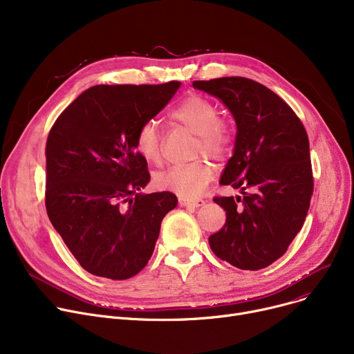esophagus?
I'll return each mask as SVG.
<instances>
[{
  "mask_svg": "<svg viewBox=\"0 0 354 354\" xmlns=\"http://www.w3.org/2000/svg\"><path fill=\"white\" fill-rule=\"evenodd\" d=\"M205 201L196 198V199H187V198H179V205L180 207H187V208H198L202 207Z\"/></svg>",
  "mask_w": 354,
  "mask_h": 354,
  "instance_id": "34e87169",
  "label": "esophagus"
}]
</instances>
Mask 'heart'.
<instances>
[{
  "instance_id": "b5f03b06",
  "label": "heart",
  "mask_w": 354,
  "mask_h": 354,
  "mask_svg": "<svg viewBox=\"0 0 354 354\" xmlns=\"http://www.w3.org/2000/svg\"><path fill=\"white\" fill-rule=\"evenodd\" d=\"M171 116L189 127L198 135L195 145L196 155L221 160L232 152L234 129L232 124L218 116L216 104L198 95L185 97L174 110ZM136 151L149 163L162 162V135L155 120H146L136 133ZM214 169L207 159H198L188 165H174L155 175L156 187L169 191L180 198L192 199L198 196L212 180Z\"/></svg>"
}]
</instances>
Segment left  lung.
<instances>
[{
	"label": "left lung",
	"mask_w": 354,
	"mask_h": 354,
	"mask_svg": "<svg viewBox=\"0 0 354 354\" xmlns=\"http://www.w3.org/2000/svg\"><path fill=\"white\" fill-rule=\"evenodd\" d=\"M194 87L224 102L236 123L234 155L219 183L244 196L214 198L227 221L209 236L211 250L236 268H266L286 254L310 208L307 132L280 96L251 79L196 80Z\"/></svg>",
	"instance_id": "obj_1"
}]
</instances>
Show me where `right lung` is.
Listing matches in <instances>:
<instances>
[{"mask_svg": "<svg viewBox=\"0 0 354 354\" xmlns=\"http://www.w3.org/2000/svg\"><path fill=\"white\" fill-rule=\"evenodd\" d=\"M180 82L93 86L54 122L46 143V209L79 264L126 280L151 259L160 222L178 199L140 194L151 174L136 151L142 123L169 103Z\"/></svg>", "mask_w": 354, "mask_h": 354, "instance_id": "right-lung-1", "label": "right lung"}]
</instances>
